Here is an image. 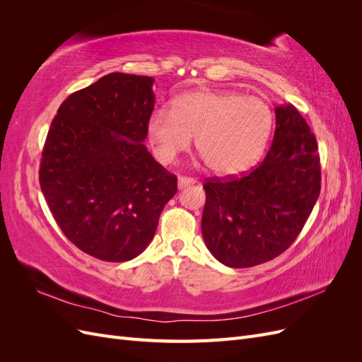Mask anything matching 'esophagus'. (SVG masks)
Here are the masks:
<instances>
[{
  "label": "esophagus",
  "mask_w": 362,
  "mask_h": 362,
  "mask_svg": "<svg viewBox=\"0 0 362 362\" xmlns=\"http://www.w3.org/2000/svg\"><path fill=\"white\" fill-rule=\"evenodd\" d=\"M196 180L194 178H190V177H180L178 178V187L180 189H184L185 185H190V184H194Z\"/></svg>",
  "instance_id": "obj_1"
}]
</instances>
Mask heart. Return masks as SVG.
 Returning a JSON list of instances; mask_svg holds the SVG:
<instances>
[{
	"instance_id": "obj_1",
	"label": "heart",
	"mask_w": 362,
	"mask_h": 362,
	"mask_svg": "<svg viewBox=\"0 0 362 362\" xmlns=\"http://www.w3.org/2000/svg\"><path fill=\"white\" fill-rule=\"evenodd\" d=\"M273 128L270 107L237 92H190L173 108L160 107L148 120V134L161 163H172L196 148L208 169L218 175L249 170L262 156Z\"/></svg>"
}]
</instances>
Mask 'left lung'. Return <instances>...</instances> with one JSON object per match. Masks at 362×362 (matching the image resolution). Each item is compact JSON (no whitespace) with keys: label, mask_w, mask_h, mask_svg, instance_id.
I'll use <instances>...</instances> for the list:
<instances>
[{"label":"left lung","mask_w":362,"mask_h":362,"mask_svg":"<svg viewBox=\"0 0 362 362\" xmlns=\"http://www.w3.org/2000/svg\"><path fill=\"white\" fill-rule=\"evenodd\" d=\"M275 115L272 146L254 170L204 182V242L228 267H254L281 255L298 238L319 199L315 136L294 105H278Z\"/></svg>","instance_id":"left-lung-1"}]
</instances>
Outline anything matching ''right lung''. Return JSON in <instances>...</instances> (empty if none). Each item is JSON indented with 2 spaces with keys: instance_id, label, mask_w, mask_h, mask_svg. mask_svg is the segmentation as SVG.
Returning <instances> with one entry per match:
<instances>
[{
  "instance_id": "1",
  "label": "right lung",
  "mask_w": 362,
  "mask_h": 362,
  "mask_svg": "<svg viewBox=\"0 0 362 362\" xmlns=\"http://www.w3.org/2000/svg\"><path fill=\"white\" fill-rule=\"evenodd\" d=\"M154 78L113 72L59 107L43 145L39 181L62 233L98 259L124 262L146 249L177 177L144 141Z\"/></svg>"
}]
</instances>
